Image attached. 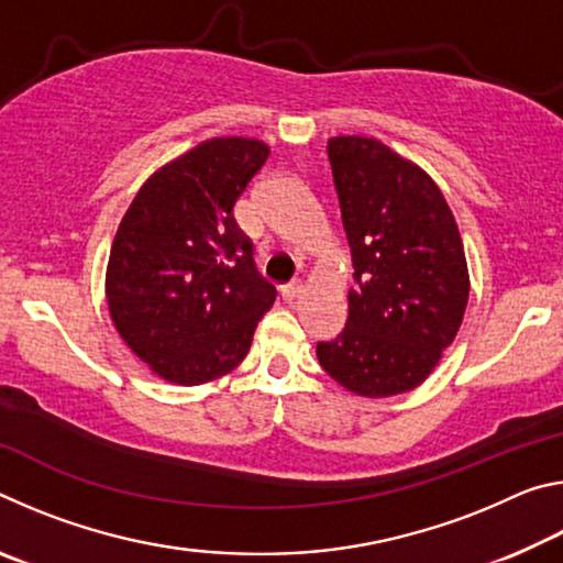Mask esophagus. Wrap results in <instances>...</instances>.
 <instances>
[{"instance_id":"34e87169","label":"esophagus","mask_w":563,"mask_h":563,"mask_svg":"<svg viewBox=\"0 0 563 563\" xmlns=\"http://www.w3.org/2000/svg\"><path fill=\"white\" fill-rule=\"evenodd\" d=\"M302 292V283L300 280H292V283H288L283 288V300L285 302H292L295 298H298V295Z\"/></svg>"}]
</instances>
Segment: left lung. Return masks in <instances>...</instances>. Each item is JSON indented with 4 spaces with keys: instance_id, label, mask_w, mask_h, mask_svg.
I'll list each match as a JSON object with an SVG mask.
<instances>
[{
    "instance_id": "8db88e82",
    "label": "left lung",
    "mask_w": 563,
    "mask_h": 563,
    "mask_svg": "<svg viewBox=\"0 0 563 563\" xmlns=\"http://www.w3.org/2000/svg\"><path fill=\"white\" fill-rule=\"evenodd\" d=\"M352 255L347 322L318 342L325 373L360 397L422 385L452 345L470 300L460 228L442 190L383 141H328Z\"/></svg>"
}]
</instances>
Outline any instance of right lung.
<instances>
[{
	"label": "right lung",
	"mask_w": 563,
	"mask_h": 563,
	"mask_svg": "<svg viewBox=\"0 0 563 563\" xmlns=\"http://www.w3.org/2000/svg\"><path fill=\"white\" fill-rule=\"evenodd\" d=\"M263 141L211 139L161 166L113 238L107 302L123 342L166 383L194 387L238 367L275 288L233 206L263 168Z\"/></svg>",
	"instance_id": "obj_1"
}]
</instances>
